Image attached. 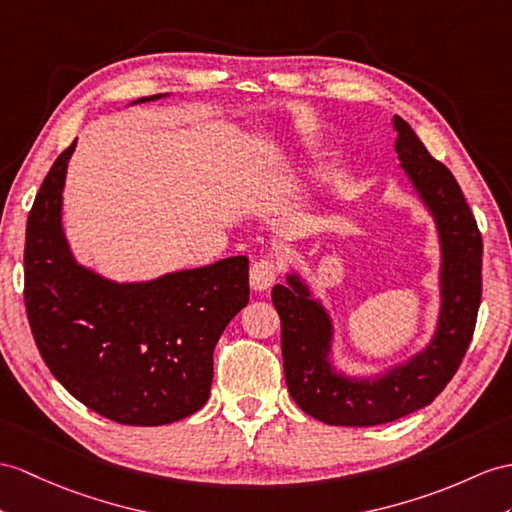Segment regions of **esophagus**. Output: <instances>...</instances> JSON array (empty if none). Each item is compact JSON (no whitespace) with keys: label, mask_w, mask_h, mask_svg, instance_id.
Instances as JSON below:
<instances>
[{"label":"esophagus","mask_w":512,"mask_h":512,"mask_svg":"<svg viewBox=\"0 0 512 512\" xmlns=\"http://www.w3.org/2000/svg\"><path fill=\"white\" fill-rule=\"evenodd\" d=\"M278 278V265L269 258H260L249 269V286L254 291H267Z\"/></svg>","instance_id":"34e87169"}]
</instances>
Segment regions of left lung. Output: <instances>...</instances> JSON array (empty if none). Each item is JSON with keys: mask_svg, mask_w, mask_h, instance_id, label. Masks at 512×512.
<instances>
[{"mask_svg": "<svg viewBox=\"0 0 512 512\" xmlns=\"http://www.w3.org/2000/svg\"><path fill=\"white\" fill-rule=\"evenodd\" d=\"M400 169L434 221L439 243V313L428 343L376 373L334 363L336 326L297 269L271 291L282 321L284 378L295 404L328 426H380L428 406L452 380L471 343L482 295V236L452 171L434 160L413 128L393 117Z\"/></svg>", "mask_w": 512, "mask_h": 512, "instance_id": "8db88e82", "label": "left lung"}]
</instances>
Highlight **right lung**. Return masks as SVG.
I'll return each instance as SVG.
<instances>
[{"instance_id":"1","label":"right lung","mask_w":512,"mask_h":512,"mask_svg":"<svg viewBox=\"0 0 512 512\" xmlns=\"http://www.w3.org/2000/svg\"><path fill=\"white\" fill-rule=\"evenodd\" d=\"M169 97L160 93L132 102ZM73 141L49 169L26 228V310L54 378L126 426H165L197 413L213 384V350L249 302V260L119 282L82 265L62 226Z\"/></svg>"}]
</instances>
